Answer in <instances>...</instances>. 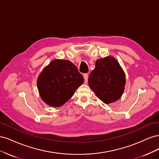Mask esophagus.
I'll return each mask as SVG.
<instances>
[{
    "instance_id": "esophagus-1",
    "label": "esophagus",
    "mask_w": 159,
    "mask_h": 159,
    "mask_svg": "<svg viewBox=\"0 0 159 159\" xmlns=\"http://www.w3.org/2000/svg\"><path fill=\"white\" fill-rule=\"evenodd\" d=\"M84 80L85 82H87L88 80V74H84Z\"/></svg>"
}]
</instances>
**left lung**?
Returning a JSON list of instances; mask_svg holds the SVG:
<instances>
[{"instance_id":"obj_1","label":"left lung","mask_w":159,"mask_h":159,"mask_svg":"<svg viewBox=\"0 0 159 159\" xmlns=\"http://www.w3.org/2000/svg\"><path fill=\"white\" fill-rule=\"evenodd\" d=\"M88 84L96 95L108 104L121 98L125 75L116 60L107 57L96 61L95 68L89 74Z\"/></svg>"}]
</instances>
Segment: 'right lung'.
I'll list each match as a JSON object with an SVG mask.
<instances>
[{
    "label": "right lung",
    "mask_w": 159,
    "mask_h": 159,
    "mask_svg": "<svg viewBox=\"0 0 159 159\" xmlns=\"http://www.w3.org/2000/svg\"><path fill=\"white\" fill-rule=\"evenodd\" d=\"M83 82V76L74 64L69 60H56L42 71L37 85L46 103L60 107L72 97Z\"/></svg>",
    "instance_id": "add662e5"
}]
</instances>
